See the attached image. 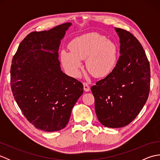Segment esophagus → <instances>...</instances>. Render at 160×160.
Masks as SVG:
<instances>
[{
    "mask_svg": "<svg viewBox=\"0 0 160 160\" xmlns=\"http://www.w3.org/2000/svg\"><path fill=\"white\" fill-rule=\"evenodd\" d=\"M83 86H84V90L88 92V91H90V87L87 82H83Z\"/></svg>",
    "mask_w": 160,
    "mask_h": 160,
    "instance_id": "34e87169",
    "label": "esophagus"
}]
</instances>
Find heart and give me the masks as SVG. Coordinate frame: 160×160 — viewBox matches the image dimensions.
Here are the masks:
<instances>
[{
	"instance_id": "heart-1",
	"label": "heart",
	"mask_w": 160,
	"mask_h": 160,
	"mask_svg": "<svg viewBox=\"0 0 160 160\" xmlns=\"http://www.w3.org/2000/svg\"><path fill=\"white\" fill-rule=\"evenodd\" d=\"M71 52L62 50L61 61L71 76H79L81 60L86 59L88 71L96 78L109 75L115 69L118 59L116 44L98 33H89L74 38L69 44Z\"/></svg>"
}]
</instances>
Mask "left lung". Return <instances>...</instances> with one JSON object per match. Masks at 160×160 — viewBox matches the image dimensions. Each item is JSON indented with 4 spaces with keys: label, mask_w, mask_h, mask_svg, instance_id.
<instances>
[{
    "label": "left lung",
    "mask_w": 160,
    "mask_h": 160,
    "mask_svg": "<svg viewBox=\"0 0 160 160\" xmlns=\"http://www.w3.org/2000/svg\"><path fill=\"white\" fill-rule=\"evenodd\" d=\"M115 31L120 43L116 66L91 88L98 120L109 128L125 127L138 116L151 85L150 64L140 42L127 30Z\"/></svg>",
    "instance_id": "8db88e82"
}]
</instances>
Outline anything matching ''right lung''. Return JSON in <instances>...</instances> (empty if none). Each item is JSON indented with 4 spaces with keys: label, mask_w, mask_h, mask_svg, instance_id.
Instances as JSON below:
<instances>
[{
    "label": "right lung",
    "mask_w": 160,
    "mask_h": 160,
    "mask_svg": "<svg viewBox=\"0 0 160 160\" xmlns=\"http://www.w3.org/2000/svg\"><path fill=\"white\" fill-rule=\"evenodd\" d=\"M71 25L67 22L49 31L30 33L12 59L13 96L27 120L44 131L65 127L83 93L82 82L63 73L58 60L60 40Z\"/></svg>",
    "instance_id": "add662e5"
}]
</instances>
